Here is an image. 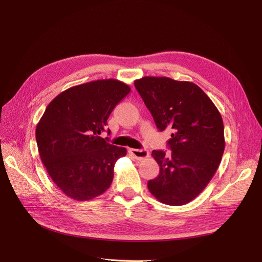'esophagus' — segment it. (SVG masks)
<instances>
[{
    "label": "esophagus",
    "instance_id": "1",
    "mask_svg": "<svg viewBox=\"0 0 262 262\" xmlns=\"http://www.w3.org/2000/svg\"><path fill=\"white\" fill-rule=\"evenodd\" d=\"M128 152L137 160H143L148 157V150L145 148H129Z\"/></svg>",
    "mask_w": 262,
    "mask_h": 262
}]
</instances>
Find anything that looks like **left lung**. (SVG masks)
Wrapping results in <instances>:
<instances>
[{
    "label": "left lung",
    "mask_w": 262,
    "mask_h": 262,
    "mask_svg": "<svg viewBox=\"0 0 262 262\" xmlns=\"http://www.w3.org/2000/svg\"><path fill=\"white\" fill-rule=\"evenodd\" d=\"M135 87L157 128L172 132L171 153L152 152L160 171L147 188L163 204L185 205L208 185L221 162L225 148L222 117L193 82L145 76L135 80Z\"/></svg>",
    "instance_id": "obj_1"
}]
</instances>
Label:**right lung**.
Masks as SVG:
<instances>
[{
    "label": "right lung",
    "instance_id": "obj_1",
    "mask_svg": "<svg viewBox=\"0 0 262 262\" xmlns=\"http://www.w3.org/2000/svg\"><path fill=\"white\" fill-rule=\"evenodd\" d=\"M129 91L117 79L94 80L64 90L46 108L36 127L39 155L67 196L92 200L112 185L115 164L126 155V148L110 144L108 137L100 135Z\"/></svg>",
    "mask_w": 262,
    "mask_h": 262
}]
</instances>
